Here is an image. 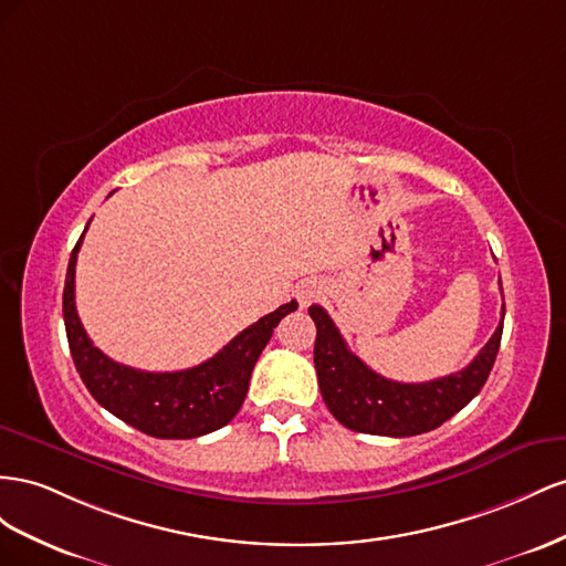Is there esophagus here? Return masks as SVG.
<instances>
[{
  "label": "esophagus",
  "instance_id": "esophagus-1",
  "mask_svg": "<svg viewBox=\"0 0 566 566\" xmlns=\"http://www.w3.org/2000/svg\"><path fill=\"white\" fill-rule=\"evenodd\" d=\"M325 292H327L325 282H319V280H305V282H301L298 289H296V298H298L301 305H311L313 301H317Z\"/></svg>",
  "mask_w": 566,
  "mask_h": 566
}]
</instances>
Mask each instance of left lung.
I'll return each instance as SVG.
<instances>
[{
    "label": "left lung",
    "instance_id": "1",
    "mask_svg": "<svg viewBox=\"0 0 566 566\" xmlns=\"http://www.w3.org/2000/svg\"><path fill=\"white\" fill-rule=\"evenodd\" d=\"M315 327V369L322 398L344 427L375 436H417L441 427L486 384L503 336V319L476 358L455 375L422 384L391 381L350 353L332 317L319 305L308 308ZM505 317V305H503Z\"/></svg>",
    "mask_w": 566,
    "mask_h": 566
}]
</instances>
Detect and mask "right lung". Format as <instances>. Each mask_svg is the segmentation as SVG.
<instances>
[{"label": "right lung", "mask_w": 566, "mask_h": 566, "mask_svg": "<svg viewBox=\"0 0 566 566\" xmlns=\"http://www.w3.org/2000/svg\"><path fill=\"white\" fill-rule=\"evenodd\" d=\"M83 237L77 239L69 261L66 286H63V322H66L75 369L94 400L125 424L154 439H197L232 422L247 398L258 355L263 353L280 319L294 313L298 303H284L274 313L253 322L211 360L197 367L180 373H144L113 363L90 342L77 317L75 263Z\"/></svg>", "instance_id": "1"}]
</instances>
